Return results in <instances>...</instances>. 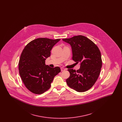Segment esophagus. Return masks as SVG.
I'll return each mask as SVG.
<instances>
[{"label": "esophagus", "instance_id": "1", "mask_svg": "<svg viewBox=\"0 0 122 122\" xmlns=\"http://www.w3.org/2000/svg\"><path fill=\"white\" fill-rule=\"evenodd\" d=\"M65 69H64V68H61V71H64V70H65Z\"/></svg>", "mask_w": 122, "mask_h": 122}]
</instances>
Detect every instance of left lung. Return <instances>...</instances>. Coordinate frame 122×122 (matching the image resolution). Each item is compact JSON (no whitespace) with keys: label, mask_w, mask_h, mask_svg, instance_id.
I'll return each instance as SVG.
<instances>
[{"label":"left lung","mask_w":122,"mask_h":122,"mask_svg":"<svg viewBox=\"0 0 122 122\" xmlns=\"http://www.w3.org/2000/svg\"><path fill=\"white\" fill-rule=\"evenodd\" d=\"M63 41L72 48V59L80 62V68L76 71L68 69L70 76L66 80L68 86L78 92H84L93 86L97 81L102 66L101 54L98 47L87 37L76 36Z\"/></svg>","instance_id":"1"}]
</instances>
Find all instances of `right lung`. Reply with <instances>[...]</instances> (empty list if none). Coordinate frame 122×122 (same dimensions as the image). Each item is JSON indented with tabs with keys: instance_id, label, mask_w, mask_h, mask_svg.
I'll list each match as a JSON object with an SVG mask.
<instances>
[{
	"instance_id": "right-lung-1",
	"label": "right lung",
	"mask_w": 122,
	"mask_h": 122,
	"mask_svg": "<svg viewBox=\"0 0 122 122\" xmlns=\"http://www.w3.org/2000/svg\"><path fill=\"white\" fill-rule=\"evenodd\" d=\"M60 39L39 38L28 43L21 54L19 70L23 82L30 92L41 94L48 90L54 77L61 70L45 64L53 46Z\"/></svg>"
}]
</instances>
